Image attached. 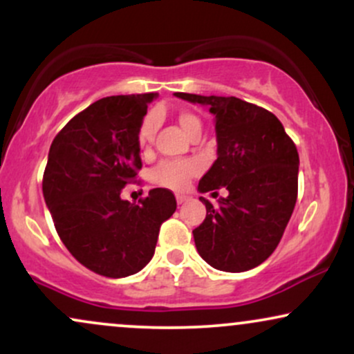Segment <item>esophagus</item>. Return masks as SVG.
Segmentation results:
<instances>
[{"mask_svg": "<svg viewBox=\"0 0 354 354\" xmlns=\"http://www.w3.org/2000/svg\"><path fill=\"white\" fill-rule=\"evenodd\" d=\"M176 201H178V205H183V203L186 201V196L185 194H176Z\"/></svg>", "mask_w": 354, "mask_h": 354, "instance_id": "34e87169", "label": "esophagus"}]
</instances>
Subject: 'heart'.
I'll return each mask as SVG.
<instances>
[{
  "label": "heart",
  "instance_id": "heart-1",
  "mask_svg": "<svg viewBox=\"0 0 354 354\" xmlns=\"http://www.w3.org/2000/svg\"><path fill=\"white\" fill-rule=\"evenodd\" d=\"M178 123L186 135H191L194 129H201L200 118L194 116L193 113L183 111L178 115ZM158 129V116L156 113H149L141 123L138 129V146L143 153L151 149L154 141V135ZM196 173V166L189 161H168L158 166L153 171V181L161 186H168V188H183L191 180V176Z\"/></svg>",
  "mask_w": 354,
  "mask_h": 354
}]
</instances>
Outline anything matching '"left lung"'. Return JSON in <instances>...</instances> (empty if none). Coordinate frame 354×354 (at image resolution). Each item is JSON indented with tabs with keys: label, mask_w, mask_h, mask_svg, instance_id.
Listing matches in <instances>:
<instances>
[{
	"label": "left lung",
	"mask_w": 354,
	"mask_h": 354,
	"mask_svg": "<svg viewBox=\"0 0 354 354\" xmlns=\"http://www.w3.org/2000/svg\"><path fill=\"white\" fill-rule=\"evenodd\" d=\"M176 98L209 108L214 116L218 158L198 191L228 189L206 206L193 230L198 253L219 271L241 273L261 265L278 246L298 196V149L281 121L265 108L234 96L174 93Z\"/></svg>",
	"instance_id": "1"
}]
</instances>
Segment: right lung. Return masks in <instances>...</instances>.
Wrapping results in <instances>:
<instances>
[{"instance_id": "add662e5", "label": "right lung", "mask_w": 354, "mask_h": 354, "mask_svg": "<svg viewBox=\"0 0 354 354\" xmlns=\"http://www.w3.org/2000/svg\"><path fill=\"white\" fill-rule=\"evenodd\" d=\"M158 93L98 100L53 140L43 196L68 251L88 270L124 278L151 261L161 223L176 209L169 189L135 205L121 189L141 168L138 129Z\"/></svg>"}]
</instances>
